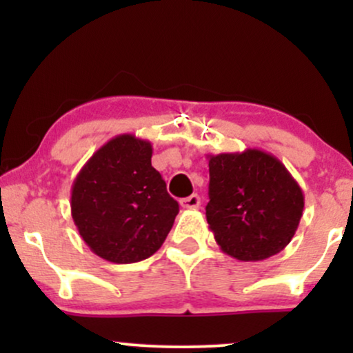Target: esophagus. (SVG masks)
<instances>
[{"mask_svg": "<svg viewBox=\"0 0 353 353\" xmlns=\"http://www.w3.org/2000/svg\"><path fill=\"white\" fill-rule=\"evenodd\" d=\"M199 205H201V197L197 196V194H192V196L181 199L182 209H197Z\"/></svg>", "mask_w": 353, "mask_h": 353, "instance_id": "obj_1", "label": "esophagus"}]
</instances>
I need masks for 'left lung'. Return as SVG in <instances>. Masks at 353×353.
<instances>
[{"label":"left lung","mask_w":353,"mask_h":353,"mask_svg":"<svg viewBox=\"0 0 353 353\" xmlns=\"http://www.w3.org/2000/svg\"><path fill=\"white\" fill-rule=\"evenodd\" d=\"M208 159L205 217L222 252L257 262L285 249L303 212V192L285 165L261 149Z\"/></svg>","instance_id":"1"}]
</instances>
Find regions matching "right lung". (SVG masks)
Returning <instances> with one entry per match:
<instances>
[{"instance_id": "right-lung-1", "label": "right lung", "mask_w": 353, "mask_h": 353, "mask_svg": "<svg viewBox=\"0 0 353 353\" xmlns=\"http://www.w3.org/2000/svg\"><path fill=\"white\" fill-rule=\"evenodd\" d=\"M151 157L149 141L119 134L89 157L72 182V221L104 261L132 264L151 257L179 212Z\"/></svg>"}]
</instances>
